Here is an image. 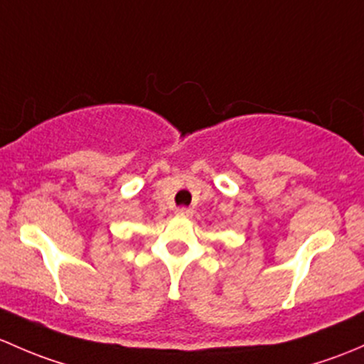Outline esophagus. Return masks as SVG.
Masks as SVG:
<instances>
[{
  "instance_id": "esophagus-1",
  "label": "esophagus",
  "mask_w": 364,
  "mask_h": 364,
  "mask_svg": "<svg viewBox=\"0 0 364 364\" xmlns=\"http://www.w3.org/2000/svg\"><path fill=\"white\" fill-rule=\"evenodd\" d=\"M177 215L178 217H191L193 215V210L187 208V207H181V208H177Z\"/></svg>"
}]
</instances>
